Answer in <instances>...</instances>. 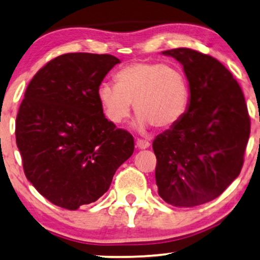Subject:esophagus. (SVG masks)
Returning <instances> with one entry per match:
<instances>
[{"instance_id": "34e87169", "label": "esophagus", "mask_w": 260, "mask_h": 260, "mask_svg": "<svg viewBox=\"0 0 260 260\" xmlns=\"http://www.w3.org/2000/svg\"><path fill=\"white\" fill-rule=\"evenodd\" d=\"M150 146V143L146 140H142V139H138L137 140V147L139 149H146Z\"/></svg>"}]
</instances>
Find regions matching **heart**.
<instances>
[{"instance_id":"b5f03b06","label":"heart","mask_w":260,"mask_h":260,"mask_svg":"<svg viewBox=\"0 0 260 260\" xmlns=\"http://www.w3.org/2000/svg\"><path fill=\"white\" fill-rule=\"evenodd\" d=\"M188 86L180 71L168 65L135 61L115 75V85L103 83L98 99L107 119L115 125L129 118L132 104L140 127L154 123L167 128L179 121L188 105Z\"/></svg>"}]
</instances>
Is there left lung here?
I'll return each instance as SVG.
<instances>
[{"instance_id": "1", "label": "left lung", "mask_w": 260, "mask_h": 260, "mask_svg": "<svg viewBox=\"0 0 260 260\" xmlns=\"http://www.w3.org/2000/svg\"><path fill=\"white\" fill-rule=\"evenodd\" d=\"M162 53L183 65L190 102L153 141L155 181L167 203L195 207L218 197L239 175L251 120L241 86L219 60L188 48Z\"/></svg>"}]
</instances>
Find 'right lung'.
Wrapping results in <instances>:
<instances>
[{
	"mask_svg": "<svg viewBox=\"0 0 260 260\" xmlns=\"http://www.w3.org/2000/svg\"><path fill=\"white\" fill-rule=\"evenodd\" d=\"M117 57L73 52L30 80L16 118V143L31 184L57 207L95 202L134 152L129 132L108 121L98 88Z\"/></svg>",
	"mask_w": 260,
	"mask_h": 260,
	"instance_id": "right-lung-1",
	"label": "right lung"
}]
</instances>
